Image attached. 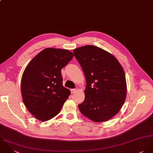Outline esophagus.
<instances>
[{
	"instance_id": "obj_1",
	"label": "esophagus",
	"mask_w": 153,
	"mask_h": 153,
	"mask_svg": "<svg viewBox=\"0 0 153 153\" xmlns=\"http://www.w3.org/2000/svg\"><path fill=\"white\" fill-rule=\"evenodd\" d=\"M76 92V89H71V94H74Z\"/></svg>"
}]
</instances>
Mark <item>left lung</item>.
<instances>
[{
	"instance_id": "8db88e82",
	"label": "left lung",
	"mask_w": 153,
	"mask_h": 153,
	"mask_svg": "<svg viewBox=\"0 0 153 153\" xmlns=\"http://www.w3.org/2000/svg\"><path fill=\"white\" fill-rule=\"evenodd\" d=\"M86 81L85 97L79 105L81 113L95 122H105L116 115L126 96L124 70L108 51L88 45L73 50Z\"/></svg>"
}]
</instances>
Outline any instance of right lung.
<instances>
[{
    "mask_svg": "<svg viewBox=\"0 0 153 153\" xmlns=\"http://www.w3.org/2000/svg\"><path fill=\"white\" fill-rule=\"evenodd\" d=\"M68 50L47 48L35 56L23 73L21 89L28 111L47 121L59 114L70 94L62 86L61 68L73 57Z\"/></svg>",
    "mask_w": 153,
    "mask_h": 153,
    "instance_id": "add662e5",
    "label": "right lung"
}]
</instances>
